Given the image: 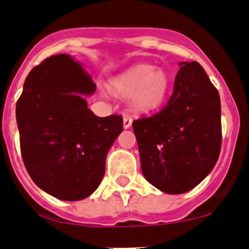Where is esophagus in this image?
<instances>
[{
  "label": "esophagus",
  "instance_id": "esophagus-1",
  "mask_svg": "<svg viewBox=\"0 0 249 249\" xmlns=\"http://www.w3.org/2000/svg\"><path fill=\"white\" fill-rule=\"evenodd\" d=\"M132 124V119L129 117V115H124V118H123V126H124V129H129L130 126H131Z\"/></svg>",
  "mask_w": 249,
  "mask_h": 249
}]
</instances>
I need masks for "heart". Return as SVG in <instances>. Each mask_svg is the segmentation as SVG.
Returning <instances> with one entry per match:
<instances>
[{"instance_id": "obj_1", "label": "heart", "mask_w": 249, "mask_h": 249, "mask_svg": "<svg viewBox=\"0 0 249 249\" xmlns=\"http://www.w3.org/2000/svg\"><path fill=\"white\" fill-rule=\"evenodd\" d=\"M171 80L162 69L150 65H137L109 82L110 91L122 99L129 97L131 108L137 112H148L164 102Z\"/></svg>"}]
</instances>
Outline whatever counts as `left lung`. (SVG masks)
<instances>
[{
  "label": "left lung",
  "mask_w": 249,
  "mask_h": 249,
  "mask_svg": "<svg viewBox=\"0 0 249 249\" xmlns=\"http://www.w3.org/2000/svg\"><path fill=\"white\" fill-rule=\"evenodd\" d=\"M178 65L166 106L132 123L143 176L166 194H183L201 183L222 144L218 90L199 62Z\"/></svg>",
  "instance_id": "left-lung-1"
}]
</instances>
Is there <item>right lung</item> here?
Segmentation results:
<instances>
[{
  "label": "right lung",
  "mask_w": 249,
  "mask_h": 249,
  "mask_svg": "<svg viewBox=\"0 0 249 249\" xmlns=\"http://www.w3.org/2000/svg\"><path fill=\"white\" fill-rule=\"evenodd\" d=\"M96 84L69 54L48 57L26 77L16 115L25 167L37 187L64 201L99 188L107 153L123 131L120 115L88 108Z\"/></svg>",
  "instance_id": "1"
}]
</instances>
